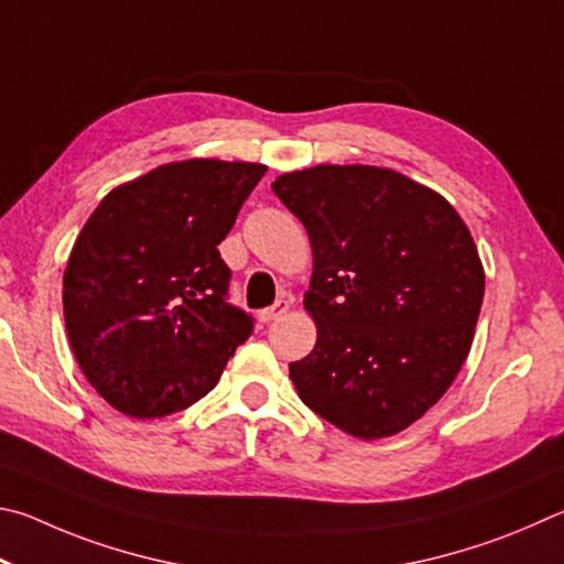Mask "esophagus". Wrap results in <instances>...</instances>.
Instances as JSON below:
<instances>
[{
  "instance_id": "34e87169",
  "label": "esophagus",
  "mask_w": 564,
  "mask_h": 564,
  "mask_svg": "<svg viewBox=\"0 0 564 564\" xmlns=\"http://www.w3.org/2000/svg\"><path fill=\"white\" fill-rule=\"evenodd\" d=\"M288 310H290V300L274 302L272 307H267V310L260 312V322H262V324H270V322H274V319L284 317V314H288Z\"/></svg>"
}]
</instances>
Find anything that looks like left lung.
I'll list each match as a JSON object with an SVG mask.
<instances>
[{"label":"left lung","mask_w":564,"mask_h":564,"mask_svg":"<svg viewBox=\"0 0 564 564\" xmlns=\"http://www.w3.org/2000/svg\"><path fill=\"white\" fill-rule=\"evenodd\" d=\"M272 191L314 252L304 310L317 344L290 364L300 399L364 441L409 429L473 344L486 272L466 223L436 191L377 165L304 167Z\"/></svg>","instance_id":"left-lung-1"}]
</instances>
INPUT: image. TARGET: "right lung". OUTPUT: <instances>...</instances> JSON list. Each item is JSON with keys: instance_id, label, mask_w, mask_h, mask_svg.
<instances>
[{"instance_id": "right-lung-1", "label": "right lung", "mask_w": 564, "mask_h": 564, "mask_svg": "<svg viewBox=\"0 0 564 564\" xmlns=\"http://www.w3.org/2000/svg\"><path fill=\"white\" fill-rule=\"evenodd\" d=\"M267 167L167 163L113 187L76 237L64 322L88 383L131 419L200 401L252 334L217 245Z\"/></svg>"}]
</instances>
